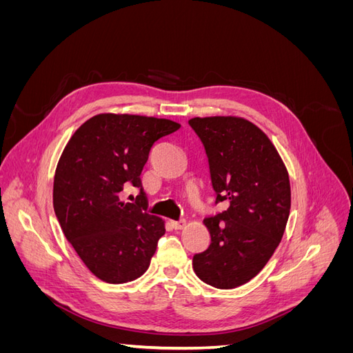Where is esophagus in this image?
<instances>
[{"label":"esophagus","mask_w":353,"mask_h":353,"mask_svg":"<svg viewBox=\"0 0 353 353\" xmlns=\"http://www.w3.org/2000/svg\"><path fill=\"white\" fill-rule=\"evenodd\" d=\"M170 225L174 230H183L185 227V221H170Z\"/></svg>","instance_id":"1"}]
</instances>
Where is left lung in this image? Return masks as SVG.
Returning a JSON list of instances; mask_svg holds the SVG:
<instances>
[{
  "instance_id": "left-lung-1",
  "label": "left lung",
  "mask_w": 353,
  "mask_h": 353,
  "mask_svg": "<svg viewBox=\"0 0 353 353\" xmlns=\"http://www.w3.org/2000/svg\"><path fill=\"white\" fill-rule=\"evenodd\" d=\"M205 145L216 203L228 208L203 221L210 245L194 254L201 281L228 290L250 281L271 259L290 215L287 168L261 128L237 116L188 121Z\"/></svg>"
}]
</instances>
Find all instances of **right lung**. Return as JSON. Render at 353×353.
<instances>
[{
    "label": "right lung",
    "instance_id": "obj_1",
    "mask_svg": "<svg viewBox=\"0 0 353 353\" xmlns=\"http://www.w3.org/2000/svg\"><path fill=\"white\" fill-rule=\"evenodd\" d=\"M179 128L159 117L101 113L82 123L63 150L52 187L56 216L101 281H134L150 266L165 221L147 213L140 175L156 141ZM126 183L141 188L135 205L120 200Z\"/></svg>",
    "mask_w": 353,
    "mask_h": 353
}]
</instances>
